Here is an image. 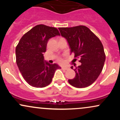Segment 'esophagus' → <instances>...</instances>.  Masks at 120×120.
<instances>
[{"mask_svg": "<svg viewBox=\"0 0 120 120\" xmlns=\"http://www.w3.org/2000/svg\"><path fill=\"white\" fill-rule=\"evenodd\" d=\"M61 69L63 70H65V71H67V70H68V68H67V67H62Z\"/></svg>", "mask_w": 120, "mask_h": 120, "instance_id": "1", "label": "esophagus"}]
</instances>
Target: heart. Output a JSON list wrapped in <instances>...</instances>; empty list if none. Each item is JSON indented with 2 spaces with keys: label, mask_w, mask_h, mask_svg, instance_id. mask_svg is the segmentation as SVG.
<instances>
[{
  "label": "heart",
  "mask_w": 120,
  "mask_h": 120,
  "mask_svg": "<svg viewBox=\"0 0 120 120\" xmlns=\"http://www.w3.org/2000/svg\"><path fill=\"white\" fill-rule=\"evenodd\" d=\"M58 61H59V63H62L63 62V60H62L61 58H58Z\"/></svg>",
  "instance_id": "1"
}]
</instances>
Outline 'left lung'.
<instances>
[{
    "instance_id": "8db88e82",
    "label": "left lung",
    "mask_w": 120,
    "mask_h": 120,
    "mask_svg": "<svg viewBox=\"0 0 120 120\" xmlns=\"http://www.w3.org/2000/svg\"><path fill=\"white\" fill-rule=\"evenodd\" d=\"M61 36L67 39L71 53L79 59L81 65L76 67L75 76L69 79L71 86L84 88L93 83L102 71L105 55L99 39L85 26L59 27ZM71 68L73 69L71 66Z\"/></svg>"
}]
</instances>
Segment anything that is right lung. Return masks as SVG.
<instances>
[{
	"instance_id": "obj_1",
	"label": "right lung",
	"mask_w": 120,
	"mask_h": 120,
	"mask_svg": "<svg viewBox=\"0 0 120 120\" xmlns=\"http://www.w3.org/2000/svg\"><path fill=\"white\" fill-rule=\"evenodd\" d=\"M57 35L60 34L55 27L38 25L19 41L16 48V63L25 80L31 86H48L56 70L61 68L56 64H49L43 57L48 41Z\"/></svg>"
}]
</instances>
